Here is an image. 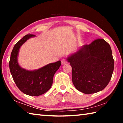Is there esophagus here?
<instances>
[{
	"label": "esophagus",
	"mask_w": 123,
	"mask_h": 123,
	"mask_svg": "<svg viewBox=\"0 0 123 123\" xmlns=\"http://www.w3.org/2000/svg\"><path fill=\"white\" fill-rule=\"evenodd\" d=\"M67 63V60L66 59H62L61 60V64H63V65L66 64Z\"/></svg>",
	"instance_id": "esophagus-1"
}]
</instances>
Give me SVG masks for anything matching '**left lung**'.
Here are the masks:
<instances>
[{
    "instance_id": "1",
    "label": "left lung",
    "mask_w": 123,
    "mask_h": 123,
    "mask_svg": "<svg viewBox=\"0 0 123 123\" xmlns=\"http://www.w3.org/2000/svg\"><path fill=\"white\" fill-rule=\"evenodd\" d=\"M72 68V81L78 91L89 94L107 86L113 73L111 47L103 39L85 44L67 58Z\"/></svg>"
}]
</instances>
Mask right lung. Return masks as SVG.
Masks as SVG:
<instances>
[{
  "instance_id": "add662e5",
  "label": "right lung",
  "mask_w": 123,
  "mask_h": 123,
  "mask_svg": "<svg viewBox=\"0 0 123 123\" xmlns=\"http://www.w3.org/2000/svg\"><path fill=\"white\" fill-rule=\"evenodd\" d=\"M34 36L32 34L26 35L14 45L11 54L9 67L18 88L24 94L37 97L44 94L51 88L54 74L61 64L59 61L33 71L20 67L17 61L19 48L28 39Z\"/></svg>"
}]
</instances>
